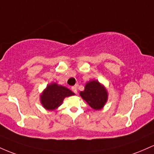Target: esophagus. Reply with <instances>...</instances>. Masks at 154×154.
Listing matches in <instances>:
<instances>
[{
	"instance_id": "1",
	"label": "esophagus",
	"mask_w": 154,
	"mask_h": 154,
	"mask_svg": "<svg viewBox=\"0 0 154 154\" xmlns=\"http://www.w3.org/2000/svg\"><path fill=\"white\" fill-rule=\"evenodd\" d=\"M71 89H72V91H73L74 93H75V94H77V93H78V90H77V88L75 87V86H72Z\"/></svg>"
}]
</instances>
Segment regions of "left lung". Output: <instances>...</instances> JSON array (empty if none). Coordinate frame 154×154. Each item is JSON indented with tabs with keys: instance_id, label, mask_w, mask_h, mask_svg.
<instances>
[{
	"instance_id": "obj_1",
	"label": "left lung",
	"mask_w": 154,
	"mask_h": 154,
	"mask_svg": "<svg viewBox=\"0 0 154 154\" xmlns=\"http://www.w3.org/2000/svg\"><path fill=\"white\" fill-rule=\"evenodd\" d=\"M80 96L91 108L99 110L105 106L108 101V90L97 80H91L86 84L84 90L80 91Z\"/></svg>"
}]
</instances>
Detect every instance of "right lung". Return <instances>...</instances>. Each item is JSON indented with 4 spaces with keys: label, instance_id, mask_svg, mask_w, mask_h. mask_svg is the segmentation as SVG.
<instances>
[{
    "label": "right lung",
    "instance_id": "add662e5",
    "mask_svg": "<svg viewBox=\"0 0 154 154\" xmlns=\"http://www.w3.org/2000/svg\"><path fill=\"white\" fill-rule=\"evenodd\" d=\"M75 95L71 90L57 83L48 84L40 95L42 106L48 110H54L63 104L65 97Z\"/></svg>",
    "mask_w": 154,
    "mask_h": 154
}]
</instances>
